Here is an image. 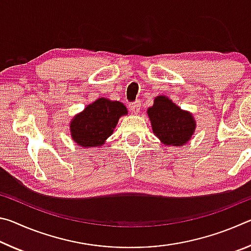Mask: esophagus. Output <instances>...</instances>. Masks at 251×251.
<instances>
[{
  "label": "esophagus",
  "instance_id": "1",
  "mask_svg": "<svg viewBox=\"0 0 251 251\" xmlns=\"http://www.w3.org/2000/svg\"><path fill=\"white\" fill-rule=\"evenodd\" d=\"M129 108L134 114H137L139 112V109H141V103H139V101H134V103H130Z\"/></svg>",
  "mask_w": 251,
  "mask_h": 251
}]
</instances>
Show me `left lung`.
Segmentation results:
<instances>
[{
    "mask_svg": "<svg viewBox=\"0 0 251 251\" xmlns=\"http://www.w3.org/2000/svg\"><path fill=\"white\" fill-rule=\"evenodd\" d=\"M154 134L166 146H182L196 128L192 114L182 110L166 96H157L147 109Z\"/></svg>",
    "mask_w": 251,
    "mask_h": 251,
    "instance_id": "obj_1",
    "label": "left lung"
}]
</instances>
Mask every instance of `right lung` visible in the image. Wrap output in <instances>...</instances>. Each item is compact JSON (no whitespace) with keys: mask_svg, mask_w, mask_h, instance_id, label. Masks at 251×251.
Returning a JSON list of instances; mask_svg holds the SVG:
<instances>
[{"mask_svg":"<svg viewBox=\"0 0 251 251\" xmlns=\"http://www.w3.org/2000/svg\"><path fill=\"white\" fill-rule=\"evenodd\" d=\"M126 114L127 108L121 101L100 97L72 120V139L84 148L101 146L113 134L120 117Z\"/></svg>","mask_w":251,"mask_h":251,"instance_id":"right-lung-1","label":"right lung"}]
</instances>
